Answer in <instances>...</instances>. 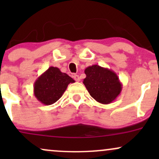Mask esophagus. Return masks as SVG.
I'll return each instance as SVG.
<instances>
[{"label":"esophagus","instance_id":"esophagus-1","mask_svg":"<svg viewBox=\"0 0 159 159\" xmlns=\"http://www.w3.org/2000/svg\"><path fill=\"white\" fill-rule=\"evenodd\" d=\"M73 78H74V79L76 81H81V78H80V77H79V75H73Z\"/></svg>","mask_w":159,"mask_h":159}]
</instances>
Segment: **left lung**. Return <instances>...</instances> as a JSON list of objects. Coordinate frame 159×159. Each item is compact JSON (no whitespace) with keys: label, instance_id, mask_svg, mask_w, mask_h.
I'll use <instances>...</instances> for the list:
<instances>
[{"label":"left lung","instance_id":"1","mask_svg":"<svg viewBox=\"0 0 159 159\" xmlns=\"http://www.w3.org/2000/svg\"><path fill=\"white\" fill-rule=\"evenodd\" d=\"M83 84L93 98L98 102L107 105L120 94L123 85L116 72L98 65L87 67Z\"/></svg>","mask_w":159,"mask_h":159}]
</instances>
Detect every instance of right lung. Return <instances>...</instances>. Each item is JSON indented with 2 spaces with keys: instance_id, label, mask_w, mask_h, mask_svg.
Here are the masks:
<instances>
[{
  "instance_id": "right-lung-1",
  "label": "right lung",
  "mask_w": 159,
  "mask_h": 159,
  "mask_svg": "<svg viewBox=\"0 0 159 159\" xmlns=\"http://www.w3.org/2000/svg\"><path fill=\"white\" fill-rule=\"evenodd\" d=\"M74 82L57 67L51 66L34 82V94L43 105H52L63 96L69 84Z\"/></svg>"
}]
</instances>
